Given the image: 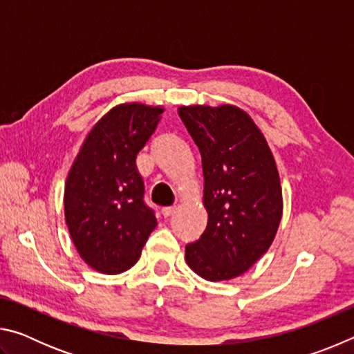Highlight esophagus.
<instances>
[{
	"label": "esophagus",
	"mask_w": 354,
	"mask_h": 354,
	"mask_svg": "<svg viewBox=\"0 0 354 354\" xmlns=\"http://www.w3.org/2000/svg\"><path fill=\"white\" fill-rule=\"evenodd\" d=\"M176 211V206H165L162 207V215L164 217H170V215Z\"/></svg>",
	"instance_id": "esophagus-1"
}]
</instances>
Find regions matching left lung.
<instances>
[{
  "label": "left lung",
  "mask_w": 354,
  "mask_h": 354,
  "mask_svg": "<svg viewBox=\"0 0 354 354\" xmlns=\"http://www.w3.org/2000/svg\"><path fill=\"white\" fill-rule=\"evenodd\" d=\"M179 117L201 153L207 226L185 245V261L207 281L248 270L270 248L283 217L277 162L241 107L181 106Z\"/></svg>",
  "instance_id": "obj_1"
}]
</instances>
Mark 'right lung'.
<instances>
[{
	"instance_id": "obj_1",
	"label": "right lung",
	"mask_w": 354,
	"mask_h": 354,
	"mask_svg": "<svg viewBox=\"0 0 354 354\" xmlns=\"http://www.w3.org/2000/svg\"><path fill=\"white\" fill-rule=\"evenodd\" d=\"M164 107L118 104L91 129L68 171L64 209L71 241L93 270L127 272L158 225L136 159Z\"/></svg>"
}]
</instances>
